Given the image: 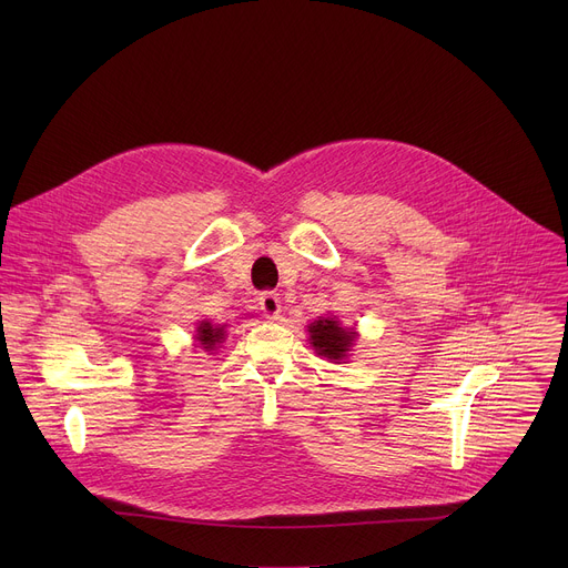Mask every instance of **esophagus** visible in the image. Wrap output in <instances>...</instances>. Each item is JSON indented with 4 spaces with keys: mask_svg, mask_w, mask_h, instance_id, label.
Returning a JSON list of instances; mask_svg holds the SVG:
<instances>
[{
    "mask_svg": "<svg viewBox=\"0 0 568 568\" xmlns=\"http://www.w3.org/2000/svg\"><path fill=\"white\" fill-rule=\"evenodd\" d=\"M258 305L265 312V316L276 318L278 312H281V296L276 292H263L261 298H258Z\"/></svg>",
    "mask_w": 568,
    "mask_h": 568,
    "instance_id": "obj_1",
    "label": "esophagus"
}]
</instances>
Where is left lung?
<instances>
[{
  "instance_id": "left-lung-1",
  "label": "left lung",
  "mask_w": 568,
  "mask_h": 568,
  "mask_svg": "<svg viewBox=\"0 0 568 568\" xmlns=\"http://www.w3.org/2000/svg\"><path fill=\"white\" fill-rule=\"evenodd\" d=\"M310 344L318 357H326L335 364L348 359V353L357 339L353 328H344L335 316H318L307 326Z\"/></svg>"
}]
</instances>
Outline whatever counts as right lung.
<instances>
[{
  "label": "right lung",
  "instance_id": "add662e5",
  "mask_svg": "<svg viewBox=\"0 0 568 568\" xmlns=\"http://www.w3.org/2000/svg\"><path fill=\"white\" fill-rule=\"evenodd\" d=\"M195 339L204 351H215L224 342V326H213L211 321H200Z\"/></svg>",
  "mask_w": 568,
  "mask_h": 568
}]
</instances>
